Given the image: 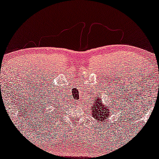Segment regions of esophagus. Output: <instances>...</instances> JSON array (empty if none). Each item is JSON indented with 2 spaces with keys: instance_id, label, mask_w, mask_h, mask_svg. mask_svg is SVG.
Masks as SVG:
<instances>
[{
  "instance_id": "1",
  "label": "esophagus",
  "mask_w": 159,
  "mask_h": 159,
  "mask_svg": "<svg viewBox=\"0 0 159 159\" xmlns=\"http://www.w3.org/2000/svg\"><path fill=\"white\" fill-rule=\"evenodd\" d=\"M75 102H77V101H75ZM77 103H78V102H77Z\"/></svg>"
}]
</instances>
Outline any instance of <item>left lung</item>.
<instances>
[{"mask_svg":"<svg viewBox=\"0 0 159 159\" xmlns=\"http://www.w3.org/2000/svg\"><path fill=\"white\" fill-rule=\"evenodd\" d=\"M96 99H97V101L90 109V111H92L93 118L96 120H98L99 121H102L104 119H108V117L111 116L110 114L112 111L111 110L112 109L109 108V106H107V104L102 103L100 96H97Z\"/></svg>","mask_w":159,"mask_h":159,"instance_id":"8db88e82","label":"left lung"}]
</instances>
